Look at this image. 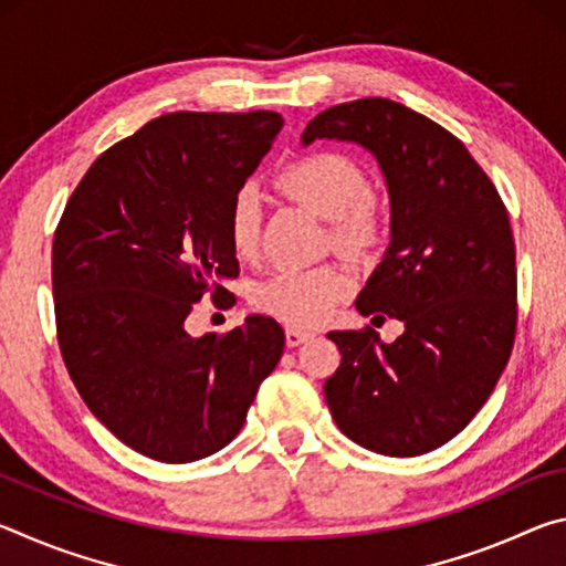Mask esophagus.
<instances>
[{"label":"esophagus","instance_id":"1","mask_svg":"<svg viewBox=\"0 0 566 566\" xmlns=\"http://www.w3.org/2000/svg\"><path fill=\"white\" fill-rule=\"evenodd\" d=\"M284 337H286V347H300V344L312 339V334L296 329V327H286L284 329Z\"/></svg>","mask_w":566,"mask_h":566}]
</instances>
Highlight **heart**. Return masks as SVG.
Here are the masks:
<instances>
[{
  "instance_id": "1",
  "label": "heart",
  "mask_w": 566,
  "mask_h": 566,
  "mask_svg": "<svg viewBox=\"0 0 566 566\" xmlns=\"http://www.w3.org/2000/svg\"><path fill=\"white\" fill-rule=\"evenodd\" d=\"M276 187L312 212L329 219L332 242L342 252L367 254L387 234L389 207L367 185L361 165L344 151L319 149L292 159ZM262 197L252 185L239 187L227 207V239L239 260H252L262 242ZM352 290V280L334 264L282 270L256 282L252 304L294 327H317Z\"/></svg>"
}]
</instances>
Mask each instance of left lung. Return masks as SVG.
<instances>
[{
    "mask_svg": "<svg viewBox=\"0 0 566 566\" xmlns=\"http://www.w3.org/2000/svg\"><path fill=\"white\" fill-rule=\"evenodd\" d=\"M314 139L354 142L379 161L391 239L357 310L405 324L391 344L371 327L329 332L342 364L324 397L342 432L369 452H432L474 419L510 361V214L462 142L399 102L369 97L324 109L306 124L302 145Z\"/></svg>",
    "mask_w": 566,
    "mask_h": 566,
    "instance_id": "obj_1",
    "label": "left lung"
}]
</instances>
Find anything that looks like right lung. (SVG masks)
Segmentation results:
<instances>
[{
    "instance_id": "add662e5",
    "label": "right lung",
    "mask_w": 566,
    "mask_h": 566,
    "mask_svg": "<svg viewBox=\"0 0 566 566\" xmlns=\"http://www.w3.org/2000/svg\"><path fill=\"white\" fill-rule=\"evenodd\" d=\"M276 112H175L87 169L56 224V339L84 405L134 452L187 464L239 434L284 352L272 317L195 339L202 296L234 304L227 207L272 149Z\"/></svg>"
}]
</instances>
